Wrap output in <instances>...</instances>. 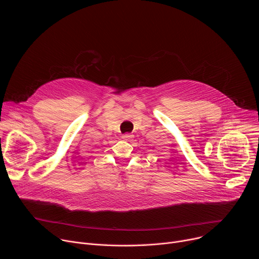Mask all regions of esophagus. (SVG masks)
<instances>
[{
    "mask_svg": "<svg viewBox=\"0 0 259 259\" xmlns=\"http://www.w3.org/2000/svg\"><path fill=\"white\" fill-rule=\"evenodd\" d=\"M132 137H133V135L130 134V133H125V134L122 135V138L125 139V140H129V139H131Z\"/></svg>",
    "mask_w": 259,
    "mask_h": 259,
    "instance_id": "34e87169",
    "label": "esophagus"
}]
</instances>
